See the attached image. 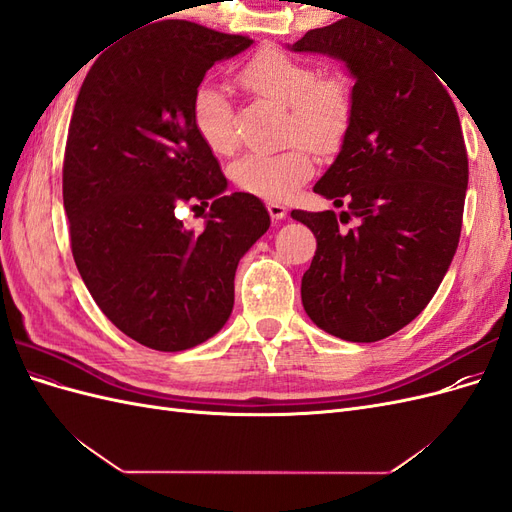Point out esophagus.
Masks as SVG:
<instances>
[{
    "label": "esophagus",
    "instance_id": "34e87169",
    "mask_svg": "<svg viewBox=\"0 0 512 512\" xmlns=\"http://www.w3.org/2000/svg\"><path fill=\"white\" fill-rule=\"evenodd\" d=\"M267 209H269V215L273 220L286 218V207L282 203H267Z\"/></svg>",
    "mask_w": 512,
    "mask_h": 512
}]
</instances>
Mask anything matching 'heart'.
Wrapping results in <instances>:
<instances>
[{
	"mask_svg": "<svg viewBox=\"0 0 512 512\" xmlns=\"http://www.w3.org/2000/svg\"><path fill=\"white\" fill-rule=\"evenodd\" d=\"M237 81L252 96L286 108L284 141L295 143L277 153H247L230 166V179L252 196L286 200L314 175L310 146L318 156H335L344 147L354 119L352 87L344 76H320L314 64L277 46L256 51L239 68ZM192 121L200 141L215 156H230L237 149L235 113L224 87L215 83L196 87Z\"/></svg>",
	"mask_w": 512,
	"mask_h": 512,
	"instance_id": "1",
	"label": "heart"
}]
</instances>
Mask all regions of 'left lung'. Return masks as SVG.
I'll list each match as a JSON object with an SVG mask.
<instances>
[{
  "instance_id": "obj_1",
  "label": "left lung",
  "mask_w": 512,
  "mask_h": 512,
  "mask_svg": "<svg viewBox=\"0 0 512 512\" xmlns=\"http://www.w3.org/2000/svg\"><path fill=\"white\" fill-rule=\"evenodd\" d=\"M292 49L344 59L356 79L350 134L314 185L346 211L290 213L316 237L303 307L322 331L378 342L423 312L455 256L468 188L457 108L410 49L348 19L309 29Z\"/></svg>"
}]
</instances>
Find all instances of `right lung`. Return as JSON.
Returning <instances> with one entry per match:
<instances>
[{"instance_id":"1","label":"right lung","mask_w":512,"mask_h":512,"mask_svg":"<svg viewBox=\"0 0 512 512\" xmlns=\"http://www.w3.org/2000/svg\"><path fill=\"white\" fill-rule=\"evenodd\" d=\"M250 44L192 21L151 23L96 59L74 104L64 207L76 269L104 316L153 350H188L224 327L239 260L271 224L256 196L224 194L192 121L205 72ZM183 204L212 207L203 233L182 228Z\"/></svg>"}]
</instances>
